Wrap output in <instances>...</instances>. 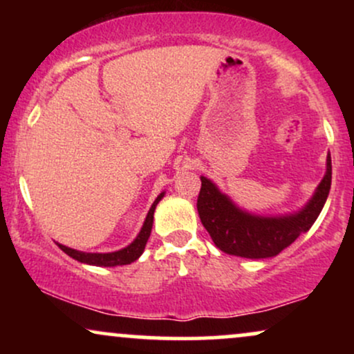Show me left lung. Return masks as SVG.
<instances>
[{
  "label": "left lung",
  "instance_id": "1",
  "mask_svg": "<svg viewBox=\"0 0 354 354\" xmlns=\"http://www.w3.org/2000/svg\"><path fill=\"white\" fill-rule=\"evenodd\" d=\"M330 188L331 156L328 154L326 174L311 200L298 213L286 216H256L246 213L205 176H201L196 206L203 226L219 250L241 258H271L311 228L326 203Z\"/></svg>",
  "mask_w": 354,
  "mask_h": 354
}]
</instances>
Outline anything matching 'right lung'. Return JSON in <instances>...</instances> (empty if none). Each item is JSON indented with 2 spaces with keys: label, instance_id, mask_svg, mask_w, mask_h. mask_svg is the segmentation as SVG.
Wrapping results in <instances>:
<instances>
[{
  "label": "right lung",
  "instance_id": "obj_1",
  "mask_svg": "<svg viewBox=\"0 0 354 354\" xmlns=\"http://www.w3.org/2000/svg\"><path fill=\"white\" fill-rule=\"evenodd\" d=\"M163 196H165V193H161L160 196L154 200L151 208H149V211H148V216H146V219H145L143 228H141L140 234H138L136 239L131 243V245L123 248V250L113 251V253H84V251L73 250V248L63 246V245H59V243H58V246L68 256H71L73 259H76V261H80V263H86V265H95V266L129 265V263L136 261V259L141 256V253L145 251L146 241H148L149 234H151L154 208H156V205L161 201V198H163Z\"/></svg>",
  "mask_w": 354,
  "mask_h": 354
}]
</instances>
